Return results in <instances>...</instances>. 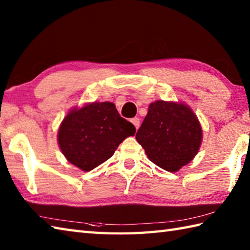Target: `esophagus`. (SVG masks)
Masks as SVG:
<instances>
[{
  "instance_id": "1",
  "label": "esophagus",
  "mask_w": 250,
  "mask_h": 250,
  "mask_svg": "<svg viewBox=\"0 0 250 250\" xmlns=\"http://www.w3.org/2000/svg\"><path fill=\"white\" fill-rule=\"evenodd\" d=\"M131 122L134 125L136 130L140 128V119H139V118H132V119H131Z\"/></svg>"
}]
</instances>
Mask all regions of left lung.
Returning <instances> with one entry per match:
<instances>
[{"instance_id": "obj_1", "label": "left lung", "mask_w": 250, "mask_h": 250, "mask_svg": "<svg viewBox=\"0 0 250 250\" xmlns=\"http://www.w3.org/2000/svg\"><path fill=\"white\" fill-rule=\"evenodd\" d=\"M135 137L151 162L166 171L176 172L196 155L202 130L188 106L157 101L149 105Z\"/></svg>"}]
</instances>
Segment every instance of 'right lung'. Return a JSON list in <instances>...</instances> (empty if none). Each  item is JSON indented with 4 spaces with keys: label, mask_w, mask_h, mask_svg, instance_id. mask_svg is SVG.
<instances>
[{
    "label": "right lung",
    "mask_w": 250,
    "mask_h": 250,
    "mask_svg": "<svg viewBox=\"0 0 250 250\" xmlns=\"http://www.w3.org/2000/svg\"><path fill=\"white\" fill-rule=\"evenodd\" d=\"M135 126L119 115L110 102H94L68 113L58 141L63 155L83 171H91L114 155Z\"/></svg>",
    "instance_id": "1"
}]
</instances>
